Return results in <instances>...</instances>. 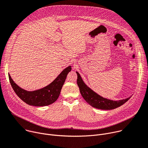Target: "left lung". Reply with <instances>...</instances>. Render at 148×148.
<instances>
[{
    "mask_svg": "<svg viewBox=\"0 0 148 148\" xmlns=\"http://www.w3.org/2000/svg\"><path fill=\"white\" fill-rule=\"evenodd\" d=\"M76 73L77 74V83L79 88L80 93L86 102L95 108L101 110L114 109L123 105L132 97L130 96L127 99L118 101L104 98L89 88L84 83L79 74L77 71H76Z\"/></svg>",
    "mask_w": 148,
    "mask_h": 148,
    "instance_id": "1",
    "label": "left lung"
}]
</instances>
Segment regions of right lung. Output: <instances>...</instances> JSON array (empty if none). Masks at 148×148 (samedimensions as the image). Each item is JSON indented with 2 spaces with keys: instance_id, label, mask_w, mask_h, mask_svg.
I'll use <instances>...</instances> for the list:
<instances>
[{
  "instance_id": "obj_1",
  "label": "right lung",
  "mask_w": 148,
  "mask_h": 148,
  "mask_svg": "<svg viewBox=\"0 0 148 148\" xmlns=\"http://www.w3.org/2000/svg\"><path fill=\"white\" fill-rule=\"evenodd\" d=\"M71 70V66H69L49 85L32 91H26L19 87L13 81L10 74L8 75L11 86L17 96L26 104L39 107L51 104L58 99L67 74Z\"/></svg>"
}]
</instances>
